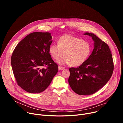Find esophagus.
Returning a JSON list of instances; mask_svg holds the SVG:
<instances>
[{
    "instance_id": "1",
    "label": "esophagus",
    "mask_w": 123,
    "mask_h": 123,
    "mask_svg": "<svg viewBox=\"0 0 123 123\" xmlns=\"http://www.w3.org/2000/svg\"><path fill=\"white\" fill-rule=\"evenodd\" d=\"M64 67H61V66H58V69H59V70H64Z\"/></svg>"
}]
</instances>
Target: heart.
Wrapping results in <instances>:
<instances>
[{"label":"heart","mask_w":123,"mask_h":123,"mask_svg":"<svg viewBox=\"0 0 123 123\" xmlns=\"http://www.w3.org/2000/svg\"><path fill=\"white\" fill-rule=\"evenodd\" d=\"M91 51V45L88 41L71 35L61 36L58 44H51L49 48L50 55L56 60L64 54L65 56L58 61L59 64H70L72 66L83 64L88 59Z\"/></svg>","instance_id":"heart-1"}]
</instances>
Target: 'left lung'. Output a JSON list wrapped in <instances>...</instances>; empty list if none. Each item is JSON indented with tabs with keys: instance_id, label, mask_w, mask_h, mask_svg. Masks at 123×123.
Segmentation results:
<instances>
[{
	"instance_id": "obj_1",
	"label": "left lung",
	"mask_w": 123,
	"mask_h": 123,
	"mask_svg": "<svg viewBox=\"0 0 123 123\" xmlns=\"http://www.w3.org/2000/svg\"><path fill=\"white\" fill-rule=\"evenodd\" d=\"M85 35L92 37L94 48L87 60L77 68H70L69 85L76 94L92 95L105 86L111 78L114 62L111 50L107 43L93 33Z\"/></svg>"
}]
</instances>
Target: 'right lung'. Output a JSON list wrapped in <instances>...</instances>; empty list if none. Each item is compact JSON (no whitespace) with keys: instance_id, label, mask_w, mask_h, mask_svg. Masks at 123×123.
<instances>
[{"instance_id":"obj_1","label":"right lung","mask_w":123,"mask_h":123,"mask_svg":"<svg viewBox=\"0 0 123 123\" xmlns=\"http://www.w3.org/2000/svg\"><path fill=\"white\" fill-rule=\"evenodd\" d=\"M49 32H33L16 45L11 58L18 86L30 93L44 91L58 71L49 52L52 42Z\"/></svg>"}]
</instances>
